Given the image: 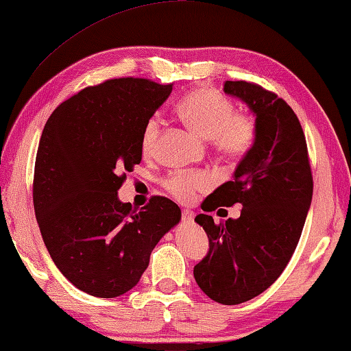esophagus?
Segmentation results:
<instances>
[{"label":"esophagus","mask_w":351,"mask_h":351,"mask_svg":"<svg viewBox=\"0 0 351 351\" xmlns=\"http://www.w3.org/2000/svg\"><path fill=\"white\" fill-rule=\"evenodd\" d=\"M193 218H195V215H193V212L192 210H182V221L184 223H193Z\"/></svg>","instance_id":"obj_1"}]
</instances>
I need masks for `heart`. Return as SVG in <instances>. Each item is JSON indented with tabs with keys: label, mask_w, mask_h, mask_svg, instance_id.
Returning <instances> with one entry per match:
<instances>
[{
	"label": "heart",
	"mask_w": 351,
	"mask_h": 351,
	"mask_svg": "<svg viewBox=\"0 0 351 351\" xmlns=\"http://www.w3.org/2000/svg\"><path fill=\"white\" fill-rule=\"evenodd\" d=\"M178 116L199 138L212 141L213 150L226 159H239L249 152L257 134L255 121L247 114L235 112L232 102L212 90H195L181 99L176 106ZM161 133V117L147 119L141 136L144 156L153 154ZM165 189L181 201H190L195 192L212 186L210 175L204 171L175 173L164 181Z\"/></svg>",
	"instance_id": "obj_1"
}]
</instances>
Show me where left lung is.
Returning <instances> with one entry per match:
<instances>
[{
  "label": "left lung",
  "mask_w": 351,
  "mask_h": 351,
  "mask_svg": "<svg viewBox=\"0 0 351 351\" xmlns=\"http://www.w3.org/2000/svg\"><path fill=\"white\" fill-rule=\"evenodd\" d=\"M255 116L257 134L237 165L234 180L219 186L201 209L243 206L237 219L217 224L195 218L209 237V252L193 268L212 300L239 305L274 283L293 257L313 198V175L304 130L283 99L249 82L224 83Z\"/></svg>",
  "instance_id": "1"
}]
</instances>
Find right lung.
I'll return each instance as SVG.
<instances>
[{"instance_id":"right-lung-1","label":"right lung","mask_w":351,"mask_h":351,"mask_svg":"<svg viewBox=\"0 0 351 351\" xmlns=\"http://www.w3.org/2000/svg\"><path fill=\"white\" fill-rule=\"evenodd\" d=\"M173 85L111 79L58 105L41 133L34 209L52 261L83 293L111 299L138 285L158 241L180 223L173 201L136 209L119 201L127 171L141 162L147 119Z\"/></svg>"}]
</instances>
